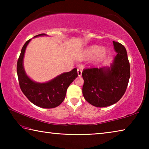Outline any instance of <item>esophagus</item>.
Listing matches in <instances>:
<instances>
[{
	"label": "esophagus",
	"instance_id": "esophagus-1",
	"mask_svg": "<svg viewBox=\"0 0 149 149\" xmlns=\"http://www.w3.org/2000/svg\"><path fill=\"white\" fill-rule=\"evenodd\" d=\"M77 75L79 77H81L82 75V70L80 69H77Z\"/></svg>",
	"mask_w": 149,
	"mask_h": 149
}]
</instances>
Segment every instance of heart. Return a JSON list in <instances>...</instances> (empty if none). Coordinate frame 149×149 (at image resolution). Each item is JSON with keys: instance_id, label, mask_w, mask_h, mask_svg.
Returning <instances> with one entry per match:
<instances>
[{"instance_id": "1", "label": "heart", "mask_w": 149, "mask_h": 149, "mask_svg": "<svg viewBox=\"0 0 149 149\" xmlns=\"http://www.w3.org/2000/svg\"><path fill=\"white\" fill-rule=\"evenodd\" d=\"M107 53V49L104 47H99L98 45H91L87 47L82 53V58L84 59L93 58L95 60H100L104 58Z\"/></svg>"}]
</instances>
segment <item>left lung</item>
<instances>
[{
    "instance_id": "8db88e82",
    "label": "left lung",
    "mask_w": 149,
    "mask_h": 149,
    "mask_svg": "<svg viewBox=\"0 0 149 149\" xmlns=\"http://www.w3.org/2000/svg\"><path fill=\"white\" fill-rule=\"evenodd\" d=\"M116 52L110 66L83 70L82 92L85 99L96 107H106L119 101L127 89L130 66L127 51L122 44L113 41Z\"/></svg>"
}]
</instances>
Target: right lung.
<instances>
[{
  "label": "right lung",
  "instance_id": "add662e5",
  "mask_svg": "<svg viewBox=\"0 0 149 149\" xmlns=\"http://www.w3.org/2000/svg\"><path fill=\"white\" fill-rule=\"evenodd\" d=\"M48 36L45 33L37 35L35 37ZM27 41L22 47L21 54L17 63V74L22 91L30 102L43 108H53L59 106L64 100L68 87L77 77V69L64 72L49 81L36 82L27 75L24 65V58L27 45Z\"/></svg>",
  "mask_w": 149,
  "mask_h": 149
}]
</instances>
